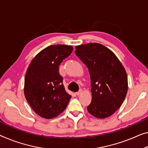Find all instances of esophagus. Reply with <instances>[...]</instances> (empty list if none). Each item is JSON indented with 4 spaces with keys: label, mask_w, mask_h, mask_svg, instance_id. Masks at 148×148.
<instances>
[{
    "label": "esophagus",
    "mask_w": 148,
    "mask_h": 148,
    "mask_svg": "<svg viewBox=\"0 0 148 148\" xmlns=\"http://www.w3.org/2000/svg\"><path fill=\"white\" fill-rule=\"evenodd\" d=\"M82 90H79L78 92H76V94L77 96H79V95H80V94H82Z\"/></svg>",
    "instance_id": "1"
}]
</instances>
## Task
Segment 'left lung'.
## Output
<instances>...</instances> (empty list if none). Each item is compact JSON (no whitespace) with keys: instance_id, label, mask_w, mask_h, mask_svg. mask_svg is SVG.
<instances>
[{"instance_id":"1","label":"left lung","mask_w":148,"mask_h":148,"mask_svg":"<svg viewBox=\"0 0 148 148\" xmlns=\"http://www.w3.org/2000/svg\"><path fill=\"white\" fill-rule=\"evenodd\" d=\"M75 54L89 70L92 99L87 107L88 112L98 118L112 116L127 94L124 67L114 53L101 44L77 46Z\"/></svg>"}]
</instances>
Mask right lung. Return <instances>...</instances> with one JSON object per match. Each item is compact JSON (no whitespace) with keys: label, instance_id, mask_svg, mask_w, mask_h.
I'll return each instance as SVG.
<instances>
[{"label":"right lung","instance_id":"add662e5","mask_svg":"<svg viewBox=\"0 0 148 148\" xmlns=\"http://www.w3.org/2000/svg\"><path fill=\"white\" fill-rule=\"evenodd\" d=\"M71 46H48L30 62L25 78V96L36 113L51 119L66 109L71 96L65 91L59 66L71 54Z\"/></svg>","mask_w":148,"mask_h":148}]
</instances>
